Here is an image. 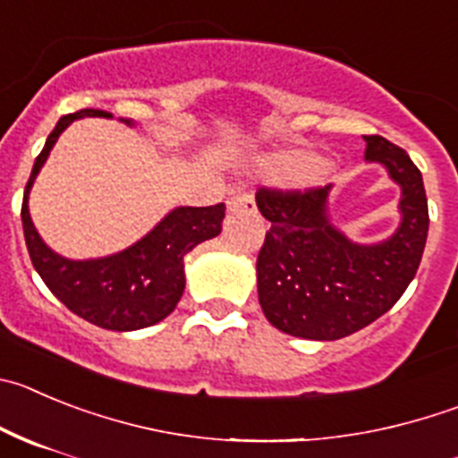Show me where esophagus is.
I'll return each instance as SVG.
<instances>
[{"label":"esophagus","mask_w":458,"mask_h":458,"mask_svg":"<svg viewBox=\"0 0 458 458\" xmlns=\"http://www.w3.org/2000/svg\"><path fill=\"white\" fill-rule=\"evenodd\" d=\"M226 208H229L232 213H238V211L254 213L257 211V204H254V197H251L250 192H241V195H233L232 199L226 201Z\"/></svg>","instance_id":"1"}]
</instances>
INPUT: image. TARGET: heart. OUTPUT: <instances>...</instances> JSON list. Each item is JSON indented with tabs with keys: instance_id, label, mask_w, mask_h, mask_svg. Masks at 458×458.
<instances>
[{
	"instance_id": "b5f03b06",
	"label": "heart",
	"mask_w": 458,
	"mask_h": 458,
	"mask_svg": "<svg viewBox=\"0 0 458 458\" xmlns=\"http://www.w3.org/2000/svg\"><path fill=\"white\" fill-rule=\"evenodd\" d=\"M266 170L275 177L291 179L293 183H300V186H309V183H316L318 179L325 174V165L320 163H311V157L300 149H288V152H276L272 157L266 158Z\"/></svg>"
}]
</instances>
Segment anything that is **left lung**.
<instances>
[{
	"label": "left lung",
	"mask_w": 458,
	"mask_h": 458,
	"mask_svg": "<svg viewBox=\"0 0 458 458\" xmlns=\"http://www.w3.org/2000/svg\"><path fill=\"white\" fill-rule=\"evenodd\" d=\"M363 138L366 161L381 163L402 191V222L386 241L359 245L335 229L327 207L331 186L259 188L257 207L270 222L257 259L259 301L284 334L345 338L391 311L420 266L429 232L420 170L391 140Z\"/></svg>",
	"instance_id": "left-lung-1"
}]
</instances>
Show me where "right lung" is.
I'll return each instance as SVG.
<instances>
[{"instance_id":"right-lung-1","label":"right lung","mask_w":458,"mask_h":458,"mask_svg":"<svg viewBox=\"0 0 458 458\" xmlns=\"http://www.w3.org/2000/svg\"><path fill=\"white\" fill-rule=\"evenodd\" d=\"M79 117H113L99 108L63 115L33 163L24 188L22 229L33 267L45 286L83 320L111 331L152 327L174 311L186 288L183 259L192 247L222 232L225 204L172 208L152 232L127 250L104 259L72 261L45 245L29 216V191L47 161L54 142ZM123 123L133 124L131 120Z\"/></svg>"}]
</instances>
